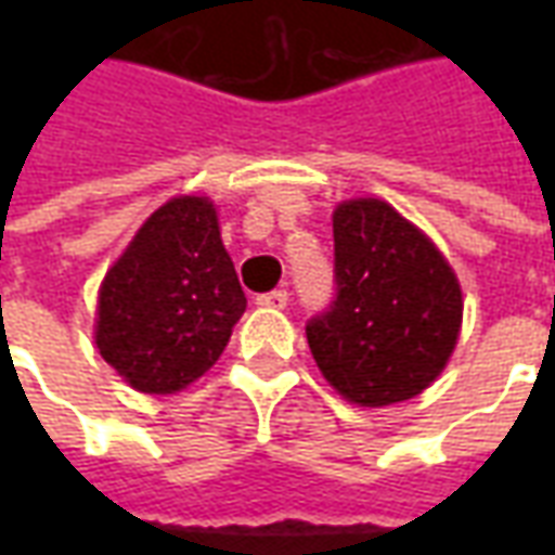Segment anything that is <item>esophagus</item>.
<instances>
[{"label":"esophagus","instance_id":"34e87169","mask_svg":"<svg viewBox=\"0 0 555 555\" xmlns=\"http://www.w3.org/2000/svg\"><path fill=\"white\" fill-rule=\"evenodd\" d=\"M255 302L261 309H285L288 306V291H270V294H261Z\"/></svg>","mask_w":555,"mask_h":555}]
</instances>
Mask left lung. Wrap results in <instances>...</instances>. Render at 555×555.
<instances>
[{
	"instance_id": "1",
	"label": "left lung",
	"mask_w": 555,
	"mask_h": 555,
	"mask_svg": "<svg viewBox=\"0 0 555 555\" xmlns=\"http://www.w3.org/2000/svg\"><path fill=\"white\" fill-rule=\"evenodd\" d=\"M333 237L336 302L306 326L324 380L357 408L422 396L457 348V273L437 243L384 198L338 202Z\"/></svg>"
}]
</instances>
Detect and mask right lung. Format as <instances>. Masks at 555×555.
Segmentation results:
<instances>
[{"mask_svg": "<svg viewBox=\"0 0 555 555\" xmlns=\"http://www.w3.org/2000/svg\"><path fill=\"white\" fill-rule=\"evenodd\" d=\"M243 309L217 205L207 195H175L106 270L94 345L137 392L175 396L214 369Z\"/></svg>", "mask_w": 555, "mask_h": 555, "instance_id": "add662e5", "label": "right lung"}]
</instances>
